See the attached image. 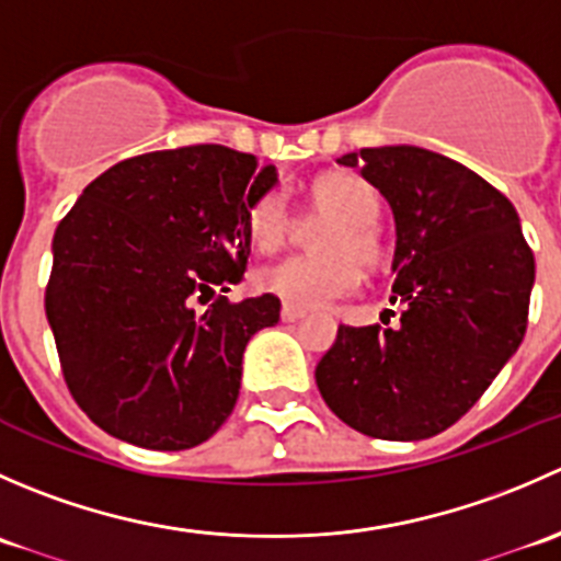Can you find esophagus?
Instances as JSON below:
<instances>
[{
	"mask_svg": "<svg viewBox=\"0 0 561 561\" xmlns=\"http://www.w3.org/2000/svg\"><path fill=\"white\" fill-rule=\"evenodd\" d=\"M304 314H307V309L293 307V304H282V320H285V322H296V320H301Z\"/></svg>",
	"mask_w": 561,
	"mask_h": 561,
	"instance_id": "esophagus-1",
	"label": "esophagus"
}]
</instances>
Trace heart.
Wrapping results in <instances>:
<instances>
[{
	"mask_svg": "<svg viewBox=\"0 0 561 561\" xmlns=\"http://www.w3.org/2000/svg\"><path fill=\"white\" fill-rule=\"evenodd\" d=\"M312 206L336 219L317 241L320 257H285L254 274L263 293L293 307H325L358 287L360 265L382 257L377 222L380 195L358 175H328L312 186ZM293 233L290 203L282 192H268L249 208V236L263 252L285 247Z\"/></svg>",
	"mask_w": 561,
	"mask_h": 561,
	"instance_id": "obj_1",
	"label": "heart"
}]
</instances>
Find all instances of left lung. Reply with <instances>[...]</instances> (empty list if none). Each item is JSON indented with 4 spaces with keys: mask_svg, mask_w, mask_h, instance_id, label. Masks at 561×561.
<instances>
[{
    "mask_svg": "<svg viewBox=\"0 0 561 561\" xmlns=\"http://www.w3.org/2000/svg\"><path fill=\"white\" fill-rule=\"evenodd\" d=\"M386 197L396 225L399 325H339L314 369L325 404L377 439L434 437L483 396L526 331L535 257L502 192L421 146L339 157Z\"/></svg>",
    "mask_w": 561,
    "mask_h": 561,
    "instance_id": "left-lung-1",
    "label": "left lung"
}]
</instances>
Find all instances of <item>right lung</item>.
<instances>
[{"label": "right lung", "mask_w": 561, "mask_h": 561, "mask_svg": "<svg viewBox=\"0 0 561 561\" xmlns=\"http://www.w3.org/2000/svg\"><path fill=\"white\" fill-rule=\"evenodd\" d=\"M276 181L244 151L181 146L107 168L61 219L45 314L67 388L103 432L186 450L228 421L279 298L195 301L244 279L249 208Z\"/></svg>", "instance_id": "add662e5"}]
</instances>
